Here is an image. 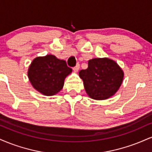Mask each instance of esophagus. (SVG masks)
Listing matches in <instances>:
<instances>
[{
	"label": "esophagus",
	"mask_w": 152,
	"mask_h": 152,
	"mask_svg": "<svg viewBox=\"0 0 152 152\" xmlns=\"http://www.w3.org/2000/svg\"><path fill=\"white\" fill-rule=\"evenodd\" d=\"M79 68H80V65L79 64H76V66H75V67H74V72H78V70H79Z\"/></svg>",
	"instance_id": "34e87169"
}]
</instances>
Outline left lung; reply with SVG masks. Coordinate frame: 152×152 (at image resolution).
<instances>
[{
	"instance_id": "left-lung-1",
	"label": "left lung",
	"mask_w": 152,
	"mask_h": 152,
	"mask_svg": "<svg viewBox=\"0 0 152 152\" xmlns=\"http://www.w3.org/2000/svg\"><path fill=\"white\" fill-rule=\"evenodd\" d=\"M79 76L91 98L104 100L118 90L123 81L124 72L114 61L96 58L88 61V68L80 71Z\"/></svg>"
}]
</instances>
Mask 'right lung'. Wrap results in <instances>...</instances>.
<instances>
[{
  "mask_svg": "<svg viewBox=\"0 0 152 152\" xmlns=\"http://www.w3.org/2000/svg\"><path fill=\"white\" fill-rule=\"evenodd\" d=\"M72 72L64 60L53 55L37 57L28 71L29 81L36 90L45 96H53L62 89L66 76Z\"/></svg>",
  "mask_w": 152,
  "mask_h": 152,
  "instance_id": "add662e5",
  "label": "right lung"
}]
</instances>
